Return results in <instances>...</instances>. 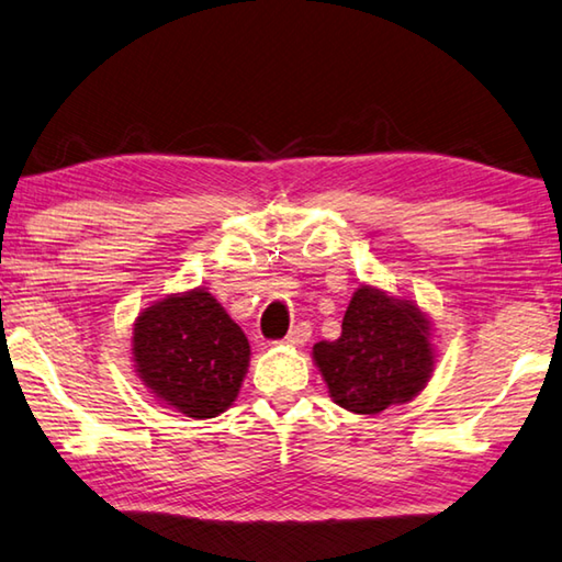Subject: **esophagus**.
Wrapping results in <instances>:
<instances>
[{
	"label": "esophagus",
	"mask_w": 562,
	"mask_h": 562,
	"mask_svg": "<svg viewBox=\"0 0 562 562\" xmlns=\"http://www.w3.org/2000/svg\"><path fill=\"white\" fill-rule=\"evenodd\" d=\"M310 336H312V329H310V324H297L294 326V329L284 336V344L288 346H292V349H300V346H304L310 341Z\"/></svg>",
	"instance_id": "esophagus-1"
}]
</instances>
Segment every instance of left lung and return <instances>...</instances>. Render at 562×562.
Listing matches in <instances>:
<instances>
[{
	"mask_svg": "<svg viewBox=\"0 0 562 562\" xmlns=\"http://www.w3.org/2000/svg\"><path fill=\"white\" fill-rule=\"evenodd\" d=\"M312 359L336 405L379 415L411 403L430 381L432 324L417 302L361 284L346 307L341 336L314 344Z\"/></svg>",
	"mask_w": 562,
	"mask_h": 562,
	"instance_id": "obj_1",
	"label": "left lung"
}]
</instances>
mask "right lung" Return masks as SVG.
<instances>
[{
    "instance_id": "add662e5",
    "label": "right lung",
    "mask_w": 562,
    "mask_h": 562,
    "mask_svg": "<svg viewBox=\"0 0 562 562\" xmlns=\"http://www.w3.org/2000/svg\"><path fill=\"white\" fill-rule=\"evenodd\" d=\"M135 373L151 397L206 420L226 413L250 366V344L203 288L167 294L132 326Z\"/></svg>"
}]
</instances>
